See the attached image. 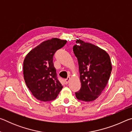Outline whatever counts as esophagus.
I'll list each match as a JSON object with an SVG mask.
<instances>
[{"mask_svg": "<svg viewBox=\"0 0 132 132\" xmlns=\"http://www.w3.org/2000/svg\"><path fill=\"white\" fill-rule=\"evenodd\" d=\"M70 77H68V78H67L66 79H65V80H64V81H65V82H66V84H68V82H69V81H70Z\"/></svg>", "mask_w": 132, "mask_h": 132, "instance_id": "1", "label": "esophagus"}]
</instances>
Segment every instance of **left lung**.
Instances as JSON below:
<instances>
[{"label": "left lung", "instance_id": "1", "mask_svg": "<svg viewBox=\"0 0 132 132\" xmlns=\"http://www.w3.org/2000/svg\"><path fill=\"white\" fill-rule=\"evenodd\" d=\"M73 50L77 58L81 88L76 92L78 100L93 101L101 94L112 71L110 56L105 51L81 39H77Z\"/></svg>", "mask_w": 132, "mask_h": 132}]
</instances>
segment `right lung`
Instances as JSON below:
<instances>
[{
    "instance_id": "right-lung-1",
    "label": "right lung",
    "mask_w": 132,
    "mask_h": 132,
    "mask_svg": "<svg viewBox=\"0 0 132 132\" xmlns=\"http://www.w3.org/2000/svg\"><path fill=\"white\" fill-rule=\"evenodd\" d=\"M66 42V40L52 38L42 42L26 55L23 62L24 79L37 100L52 101L63 88L57 79L53 56Z\"/></svg>"
}]
</instances>
